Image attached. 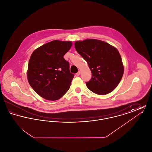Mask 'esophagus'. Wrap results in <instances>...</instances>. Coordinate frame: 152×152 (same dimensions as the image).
Listing matches in <instances>:
<instances>
[{"instance_id": "34e87169", "label": "esophagus", "mask_w": 152, "mask_h": 152, "mask_svg": "<svg viewBox=\"0 0 152 152\" xmlns=\"http://www.w3.org/2000/svg\"><path fill=\"white\" fill-rule=\"evenodd\" d=\"M80 71H79V72H78L77 73H76V75H77V76H79L80 75Z\"/></svg>"}]
</instances>
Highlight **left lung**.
Segmentation results:
<instances>
[{
    "label": "left lung",
    "mask_w": 152,
    "mask_h": 152,
    "mask_svg": "<svg viewBox=\"0 0 152 152\" xmlns=\"http://www.w3.org/2000/svg\"><path fill=\"white\" fill-rule=\"evenodd\" d=\"M75 47L86 60L92 72L91 79L86 82L88 88L100 95L113 91L124 73L123 61L118 50L109 44L96 39L77 41Z\"/></svg>",
    "instance_id": "1"
}]
</instances>
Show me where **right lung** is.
Here are the masks:
<instances>
[{
    "instance_id": "obj_1",
    "label": "right lung",
    "mask_w": 152,
    "mask_h": 152,
    "mask_svg": "<svg viewBox=\"0 0 152 152\" xmlns=\"http://www.w3.org/2000/svg\"><path fill=\"white\" fill-rule=\"evenodd\" d=\"M72 43L53 40L39 47L32 53L27 78L29 85L44 99L55 101L68 91L74 75L63 56Z\"/></svg>"
}]
</instances>
